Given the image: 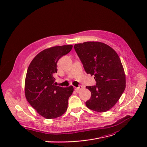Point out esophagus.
Masks as SVG:
<instances>
[{
	"label": "esophagus",
	"mask_w": 147,
	"mask_h": 147,
	"mask_svg": "<svg viewBox=\"0 0 147 147\" xmlns=\"http://www.w3.org/2000/svg\"><path fill=\"white\" fill-rule=\"evenodd\" d=\"M74 90L76 91V92H79V90H80L81 89H83V86H79V87H74Z\"/></svg>",
	"instance_id": "obj_1"
}]
</instances>
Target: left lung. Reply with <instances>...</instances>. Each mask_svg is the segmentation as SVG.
Masks as SVG:
<instances>
[{"label": "left lung", "mask_w": 147, "mask_h": 147, "mask_svg": "<svg viewBox=\"0 0 147 147\" xmlns=\"http://www.w3.org/2000/svg\"><path fill=\"white\" fill-rule=\"evenodd\" d=\"M74 49L87 74L94 75L96 85L86 86L91 92L86 102L89 109L105 112L117 103L126 88L121 60L110 46L99 42L75 44Z\"/></svg>", "instance_id": "8db88e82"}]
</instances>
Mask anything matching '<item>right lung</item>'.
I'll return each mask as SVG.
<instances>
[{
	"mask_svg": "<svg viewBox=\"0 0 147 147\" xmlns=\"http://www.w3.org/2000/svg\"><path fill=\"white\" fill-rule=\"evenodd\" d=\"M72 45L46 49L34 58L27 69L25 95L27 101L42 117L52 119L61 116L67 110L73 86H56L53 75L57 73L58 60L72 49Z\"/></svg>",
	"mask_w": 147,
	"mask_h": 147,
	"instance_id": "1",
	"label": "right lung"
}]
</instances>
